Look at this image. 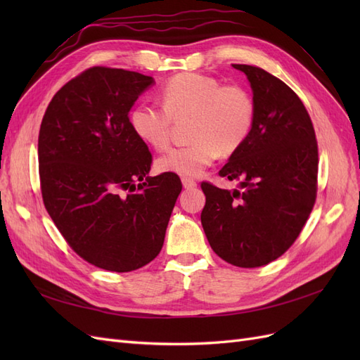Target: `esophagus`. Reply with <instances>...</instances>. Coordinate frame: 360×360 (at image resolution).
Segmentation results:
<instances>
[{"mask_svg":"<svg viewBox=\"0 0 360 360\" xmlns=\"http://www.w3.org/2000/svg\"><path fill=\"white\" fill-rule=\"evenodd\" d=\"M181 183H183V188L184 189H193L195 186H197V181H195L193 179H191V177H183Z\"/></svg>","mask_w":360,"mask_h":360,"instance_id":"esophagus-1","label":"esophagus"}]
</instances>
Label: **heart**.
<instances>
[{
    "label": "heart",
    "mask_w": 360,
    "mask_h": 360,
    "mask_svg": "<svg viewBox=\"0 0 360 360\" xmlns=\"http://www.w3.org/2000/svg\"><path fill=\"white\" fill-rule=\"evenodd\" d=\"M162 105L138 103L129 114L134 134L155 150H165L172 138V120L191 117L188 146L162 155L160 172L197 177L222 155H233L252 134L257 105L245 86L222 82L204 73H179L160 90Z\"/></svg>",
    "instance_id": "heart-1"
}]
</instances>
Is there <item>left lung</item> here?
Returning a JSON list of instances; mask_svg holds the SVG:
<instances>
[{
  "label": "left lung",
  "instance_id": "8db88e82",
  "mask_svg": "<svg viewBox=\"0 0 360 360\" xmlns=\"http://www.w3.org/2000/svg\"><path fill=\"white\" fill-rule=\"evenodd\" d=\"M233 68L252 86L255 124L219 171L242 189L201 183V224L216 255L254 269L287 252L307 224L317 198L319 146L307 108L285 82L257 66Z\"/></svg>",
  "mask_w": 360,
  "mask_h": 360
}]
</instances>
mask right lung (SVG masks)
<instances>
[{
	"instance_id": "add662e5",
	"label": "right lung",
	"mask_w": 360,
	"mask_h": 360,
	"mask_svg": "<svg viewBox=\"0 0 360 360\" xmlns=\"http://www.w3.org/2000/svg\"><path fill=\"white\" fill-rule=\"evenodd\" d=\"M150 84L138 72L86 69L52 97L39 132L40 191L51 219L86 263L118 274L159 255L183 188L177 174L147 176L153 156L129 124Z\"/></svg>"
}]
</instances>
